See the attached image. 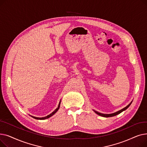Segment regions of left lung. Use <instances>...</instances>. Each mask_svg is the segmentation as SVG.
<instances>
[{
	"label": "left lung",
	"instance_id": "8db88e82",
	"mask_svg": "<svg viewBox=\"0 0 147 147\" xmlns=\"http://www.w3.org/2000/svg\"><path fill=\"white\" fill-rule=\"evenodd\" d=\"M132 104V102H131L127 106H126V107H125L124 109H121V110H120V111H117V112H115V113H113V114H102V113H98V112H97V111H94L97 114H98L99 115H101V116H102V117H113V116H115V115H117V114H120V113H121V112H123V111H125V110H126L127 108L130 105V104Z\"/></svg>",
	"mask_w": 147,
	"mask_h": 147
}]
</instances>
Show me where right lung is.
I'll return each instance as SVG.
<instances>
[{"instance_id": "right-lung-1", "label": "right lung", "mask_w": 147, "mask_h": 147, "mask_svg": "<svg viewBox=\"0 0 147 147\" xmlns=\"http://www.w3.org/2000/svg\"><path fill=\"white\" fill-rule=\"evenodd\" d=\"M59 106H60V102H59V105H58V108L57 109L54 111H53L51 114H50L49 115H47V116H46V117H42V118H39V117H33V116H32V117H33L34 119H38V120H45V119H48V118H49L50 117H51L52 115H53L54 114H55L58 110V109H59Z\"/></svg>"}]
</instances>
